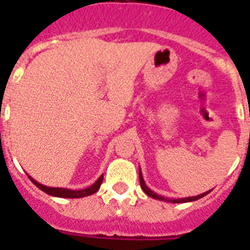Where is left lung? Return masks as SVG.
Segmentation results:
<instances>
[{
  "instance_id": "1",
  "label": "left lung",
  "mask_w": 250,
  "mask_h": 250,
  "mask_svg": "<svg viewBox=\"0 0 250 250\" xmlns=\"http://www.w3.org/2000/svg\"><path fill=\"white\" fill-rule=\"evenodd\" d=\"M139 178H140V186H141V188H143V190H144L145 193L148 194L149 197L156 198V200H161V201L172 202V204H180V202L196 201V200H198V198L204 197V196H206V194H208V193H209V192H210V190H208V192H205V193L198 194V196H194V197H186V198H165L164 196H161V194L154 193V192H153L152 189H149L148 187H146V184H145V182H144V179H143V174H141V170H139Z\"/></svg>"
}]
</instances>
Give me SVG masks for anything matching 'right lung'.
Here are the masks:
<instances>
[{"mask_svg":"<svg viewBox=\"0 0 250 250\" xmlns=\"http://www.w3.org/2000/svg\"><path fill=\"white\" fill-rule=\"evenodd\" d=\"M28 178L31 179V182H32L37 188H40L42 192L50 194V196H56V197H63V198H80V197H85V196H90V194L96 193V192L100 189V187H101L102 180H104V175H101V176L96 180L94 184H92V186L85 188V189H80V190H72V189H67V188H52V187L42 186V184H40V183H37L36 180L31 178V176H28Z\"/></svg>","mask_w":250,"mask_h":250,"instance_id":"1","label":"right lung"}]
</instances>
